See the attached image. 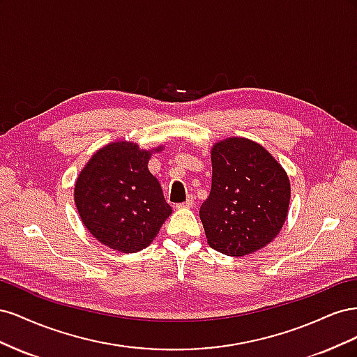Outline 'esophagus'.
<instances>
[{"instance_id":"esophagus-1","label":"esophagus","mask_w":357,"mask_h":357,"mask_svg":"<svg viewBox=\"0 0 357 357\" xmlns=\"http://www.w3.org/2000/svg\"><path fill=\"white\" fill-rule=\"evenodd\" d=\"M176 207H177V208H190V207H193V197H189L185 202L177 204Z\"/></svg>"}]
</instances>
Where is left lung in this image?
Here are the masks:
<instances>
[{
  "mask_svg": "<svg viewBox=\"0 0 357 357\" xmlns=\"http://www.w3.org/2000/svg\"><path fill=\"white\" fill-rule=\"evenodd\" d=\"M211 164V190L199 208L210 247L235 257L264 248L287 218L286 171L261 144L240 137L215 143Z\"/></svg>",
  "mask_w": 357,
  "mask_h": 357,
  "instance_id": "left-lung-1",
  "label": "left lung"
}]
</instances>
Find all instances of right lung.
Here are the masks:
<instances>
[{"label":"right lung","instance_id":"add662e5","mask_svg":"<svg viewBox=\"0 0 357 357\" xmlns=\"http://www.w3.org/2000/svg\"><path fill=\"white\" fill-rule=\"evenodd\" d=\"M150 155L152 150L135 143H110L91 158L75 181L74 201L86 229L117 252L143 250L172 213L147 168Z\"/></svg>","mask_w":357,"mask_h":357}]
</instances>
